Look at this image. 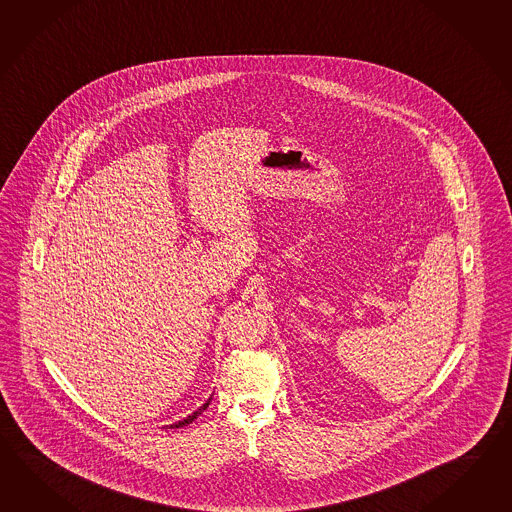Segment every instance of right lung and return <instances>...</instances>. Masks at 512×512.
<instances>
[{"label": "right lung", "mask_w": 512, "mask_h": 512, "mask_svg": "<svg viewBox=\"0 0 512 512\" xmlns=\"http://www.w3.org/2000/svg\"><path fill=\"white\" fill-rule=\"evenodd\" d=\"M211 398H213V397H211ZM211 398H209V400H207V402H205V404H204V406H202V408L196 409V411H194L193 415H189V417H185V419H183V421L174 422V424H171V428H182V426H187V424H191V422H193L194 419H196V417H198V415H200V413H202V411H205V408H207V406H209V402H211Z\"/></svg>", "instance_id": "add662e5"}]
</instances>
